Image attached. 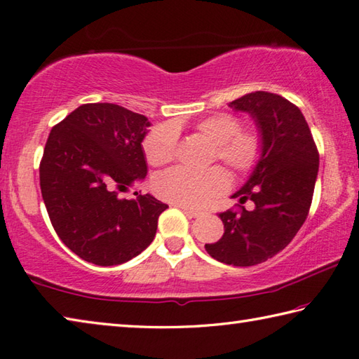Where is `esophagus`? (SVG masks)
I'll use <instances>...</instances> for the list:
<instances>
[{
  "label": "esophagus",
  "instance_id": "34e87169",
  "mask_svg": "<svg viewBox=\"0 0 359 359\" xmlns=\"http://www.w3.org/2000/svg\"><path fill=\"white\" fill-rule=\"evenodd\" d=\"M179 208H182V212H184L189 217L201 216V212H198V210H193V208H188V207H180V205H179Z\"/></svg>",
  "mask_w": 359,
  "mask_h": 359
}]
</instances>
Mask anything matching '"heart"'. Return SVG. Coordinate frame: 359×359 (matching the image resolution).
<instances>
[{"label": "heart", "mask_w": 359, "mask_h": 359, "mask_svg": "<svg viewBox=\"0 0 359 359\" xmlns=\"http://www.w3.org/2000/svg\"><path fill=\"white\" fill-rule=\"evenodd\" d=\"M201 137L213 143V158L222 161L236 175L255 170L264 154V138L254 128H243L241 119L230 114H217L194 126ZM179 130L172 123L152 128L143 142L147 163L161 166L177 156ZM158 198L180 207L198 208L229 187L226 171L219 166L205 171L175 166L160 172L152 182Z\"/></svg>", "instance_id": "b5f03b06"}]
</instances>
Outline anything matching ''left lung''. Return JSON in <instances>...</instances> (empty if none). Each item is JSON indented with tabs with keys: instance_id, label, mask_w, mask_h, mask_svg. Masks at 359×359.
I'll return each instance as SVG.
<instances>
[{
	"instance_id": "left-lung-1",
	"label": "left lung",
	"mask_w": 359,
	"mask_h": 359,
	"mask_svg": "<svg viewBox=\"0 0 359 359\" xmlns=\"http://www.w3.org/2000/svg\"><path fill=\"white\" fill-rule=\"evenodd\" d=\"M248 111L264 138V154L244 187L231 198L252 201L254 210L219 213L224 235L205 244L215 259L233 266H255L277 255L292 241L310 212L319 152L300 109L283 96L254 91L230 102Z\"/></svg>"
}]
</instances>
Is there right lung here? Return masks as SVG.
<instances>
[{
  "mask_svg": "<svg viewBox=\"0 0 359 359\" xmlns=\"http://www.w3.org/2000/svg\"><path fill=\"white\" fill-rule=\"evenodd\" d=\"M151 123L116 104H82L55 124L40 161V189L55 233L77 257L114 266L142 254L166 203L121 199L147 174L142 142Z\"/></svg>",
  "mask_w": 359,
  "mask_h": 359,
  "instance_id": "add662e5",
  "label": "right lung"
}]
</instances>
